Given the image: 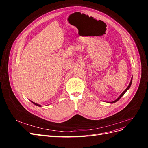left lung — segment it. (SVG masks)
Listing matches in <instances>:
<instances>
[{
  "instance_id": "1",
  "label": "left lung",
  "mask_w": 148,
  "mask_h": 148,
  "mask_svg": "<svg viewBox=\"0 0 148 148\" xmlns=\"http://www.w3.org/2000/svg\"><path fill=\"white\" fill-rule=\"evenodd\" d=\"M132 79H133V77H132V79H131V81H130V84H129V85H128V87L126 88V89H125V90L122 93V94H121V95L119 96V97L117 98V99H116V100H115L114 101H112V102H110V103H111V104H112V103H114V102H117V101H118L120 99V98L121 97H122L123 95H124V94L125 93V92H126L128 90V89H129V88H130V86H131V85H132Z\"/></svg>"
}]
</instances>
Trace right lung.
<instances>
[{"label":"right lung","instance_id":"add662e5","mask_svg":"<svg viewBox=\"0 0 148 148\" xmlns=\"http://www.w3.org/2000/svg\"><path fill=\"white\" fill-rule=\"evenodd\" d=\"M31 102H32L33 104H34V105H36V106H38V107H41V105H39V104H37V103H35V102H33V101H31Z\"/></svg>","mask_w":148,"mask_h":148}]
</instances>
